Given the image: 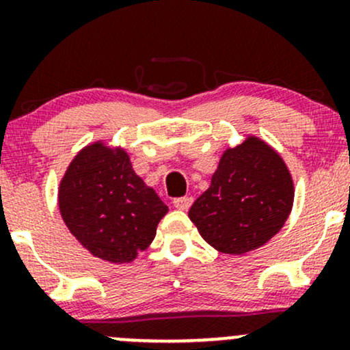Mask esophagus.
<instances>
[{"mask_svg": "<svg viewBox=\"0 0 350 350\" xmlns=\"http://www.w3.org/2000/svg\"><path fill=\"white\" fill-rule=\"evenodd\" d=\"M191 202H193V198L191 197H182V198H175L174 200V206L178 210H189Z\"/></svg>", "mask_w": 350, "mask_h": 350, "instance_id": "1", "label": "esophagus"}]
</instances>
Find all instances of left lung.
<instances>
[{"mask_svg": "<svg viewBox=\"0 0 350 350\" xmlns=\"http://www.w3.org/2000/svg\"><path fill=\"white\" fill-rule=\"evenodd\" d=\"M294 178L273 146L255 135L221 153L189 217L213 249L245 255L279 234L294 206Z\"/></svg>", "mask_w": 350, "mask_h": 350, "instance_id": "1", "label": "left lung"}]
</instances>
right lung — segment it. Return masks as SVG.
I'll use <instances>...</instances> for the list:
<instances>
[{
	"mask_svg": "<svg viewBox=\"0 0 350 350\" xmlns=\"http://www.w3.org/2000/svg\"><path fill=\"white\" fill-rule=\"evenodd\" d=\"M58 206L75 239L95 257L130 264L148 249L168 212L135 174L129 152L105 140L88 144L59 180Z\"/></svg>",
	"mask_w": 350,
	"mask_h": 350,
	"instance_id": "add662e5",
	"label": "right lung"
}]
</instances>
